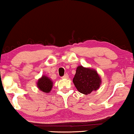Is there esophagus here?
<instances>
[{
  "label": "esophagus",
  "instance_id": "esophagus-1",
  "mask_svg": "<svg viewBox=\"0 0 134 134\" xmlns=\"http://www.w3.org/2000/svg\"><path fill=\"white\" fill-rule=\"evenodd\" d=\"M62 78V79H68V78H69V75L67 74H66L64 75V76H63Z\"/></svg>",
  "mask_w": 134,
  "mask_h": 134
}]
</instances>
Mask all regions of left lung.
Returning <instances> with one entry per match:
<instances>
[{
    "instance_id": "1",
    "label": "left lung",
    "mask_w": 134,
    "mask_h": 134,
    "mask_svg": "<svg viewBox=\"0 0 134 134\" xmlns=\"http://www.w3.org/2000/svg\"><path fill=\"white\" fill-rule=\"evenodd\" d=\"M101 78L94 69L79 65L77 67L73 82L79 93L87 95L96 91L101 84Z\"/></svg>"
}]
</instances>
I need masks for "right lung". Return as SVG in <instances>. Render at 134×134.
I'll list each match as a JSON object with an SVG mask.
<instances>
[{
  "label": "right lung",
  "instance_id": "right-lung-1",
  "mask_svg": "<svg viewBox=\"0 0 134 134\" xmlns=\"http://www.w3.org/2000/svg\"><path fill=\"white\" fill-rule=\"evenodd\" d=\"M53 84V82L52 79L44 75H43L36 82V86L39 90L45 93H49L51 91Z\"/></svg>",
  "mask_w": 134,
  "mask_h": 134
}]
</instances>
